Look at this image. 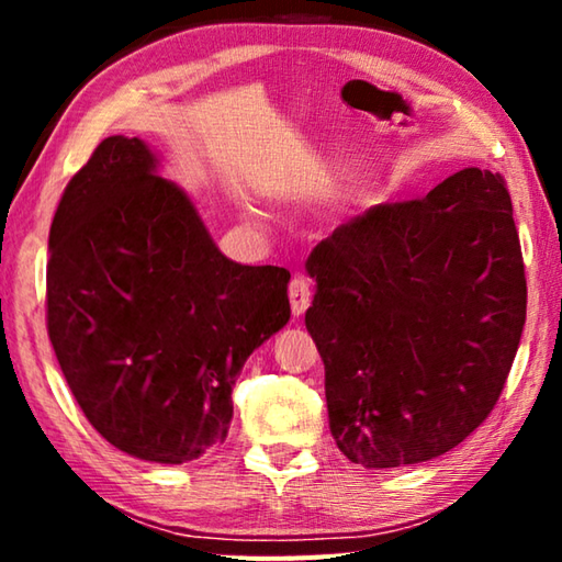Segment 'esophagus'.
I'll return each mask as SVG.
<instances>
[{"label":"esophagus","instance_id":"1","mask_svg":"<svg viewBox=\"0 0 562 562\" xmlns=\"http://www.w3.org/2000/svg\"><path fill=\"white\" fill-rule=\"evenodd\" d=\"M310 302H312V288H310V282L304 280V278H294V280L290 282L292 315H294V317L304 315V310L310 307Z\"/></svg>","mask_w":562,"mask_h":562}]
</instances>
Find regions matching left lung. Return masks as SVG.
Returning a JSON list of instances; mask_svg holds the SVG:
<instances>
[{"label":"left lung","instance_id":"obj_1","mask_svg":"<svg viewBox=\"0 0 562 562\" xmlns=\"http://www.w3.org/2000/svg\"><path fill=\"white\" fill-rule=\"evenodd\" d=\"M304 325L329 429L367 469L436 459L479 429L526 325V270L501 173L463 168L418 201L339 225L307 258Z\"/></svg>","mask_w":562,"mask_h":562}]
</instances>
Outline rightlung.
I'll return each instance as SVG.
<instances>
[{"label": "right lung", "mask_w": 562, "mask_h": 562, "mask_svg": "<svg viewBox=\"0 0 562 562\" xmlns=\"http://www.w3.org/2000/svg\"><path fill=\"white\" fill-rule=\"evenodd\" d=\"M46 329L83 416L119 451L186 463L223 441L247 357L290 319V272L217 250L140 138L109 136L49 231Z\"/></svg>", "instance_id": "right-lung-1"}]
</instances>
